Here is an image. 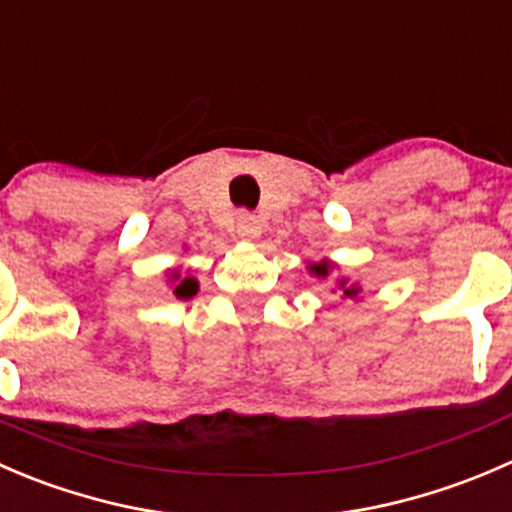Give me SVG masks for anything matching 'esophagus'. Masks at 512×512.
Returning a JSON list of instances; mask_svg holds the SVG:
<instances>
[{"instance_id": "34e87169", "label": "esophagus", "mask_w": 512, "mask_h": 512, "mask_svg": "<svg viewBox=\"0 0 512 512\" xmlns=\"http://www.w3.org/2000/svg\"><path fill=\"white\" fill-rule=\"evenodd\" d=\"M236 236H239L241 241L258 239V236H261V224H258L256 216L241 211V214L236 216Z\"/></svg>"}]
</instances>
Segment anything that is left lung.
Returning <instances> with one entry per match:
<instances>
[{
	"mask_svg": "<svg viewBox=\"0 0 512 512\" xmlns=\"http://www.w3.org/2000/svg\"><path fill=\"white\" fill-rule=\"evenodd\" d=\"M306 271L311 273L316 281H321L323 286L328 288V291L336 293V296L351 298V301H361V298H363L361 283L351 281L348 276H343L341 266H338L336 261H331V258H323V261L308 263Z\"/></svg>",
	"mask_w": 512,
	"mask_h": 512,
	"instance_id": "obj_1",
	"label": "left lung"
}]
</instances>
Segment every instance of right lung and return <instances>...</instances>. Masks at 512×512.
Here are the masks:
<instances>
[{"instance_id": "add662e5", "label": "right lung", "mask_w": 512, "mask_h": 512, "mask_svg": "<svg viewBox=\"0 0 512 512\" xmlns=\"http://www.w3.org/2000/svg\"><path fill=\"white\" fill-rule=\"evenodd\" d=\"M166 281L171 283L174 296L184 298V301H189V298H194L196 293H199V281H196L189 271H184L181 266L166 268Z\"/></svg>"}]
</instances>
